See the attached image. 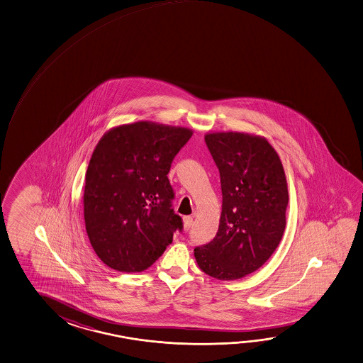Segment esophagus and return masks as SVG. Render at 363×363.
Instances as JSON below:
<instances>
[{
    "label": "esophagus",
    "instance_id": "34e87169",
    "mask_svg": "<svg viewBox=\"0 0 363 363\" xmlns=\"http://www.w3.org/2000/svg\"><path fill=\"white\" fill-rule=\"evenodd\" d=\"M183 223H184V229L185 230H189L191 228V225H193V218L191 216H185L183 218Z\"/></svg>",
    "mask_w": 363,
    "mask_h": 363
}]
</instances>
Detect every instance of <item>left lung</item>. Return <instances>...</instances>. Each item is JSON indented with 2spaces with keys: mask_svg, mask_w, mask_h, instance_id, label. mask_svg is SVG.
Here are the masks:
<instances>
[{
  "mask_svg": "<svg viewBox=\"0 0 363 363\" xmlns=\"http://www.w3.org/2000/svg\"><path fill=\"white\" fill-rule=\"evenodd\" d=\"M206 145L220 172L223 211L211 242L194 248L199 269L235 280L259 269L283 238L289 201L283 164L264 138L212 133Z\"/></svg>",
  "mask_w": 363,
  "mask_h": 363,
  "instance_id": "left-lung-1",
  "label": "left lung"
}]
</instances>
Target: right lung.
<instances>
[{
	"label": "right lung",
	"instance_id": "right-lung-1",
	"mask_svg": "<svg viewBox=\"0 0 363 363\" xmlns=\"http://www.w3.org/2000/svg\"><path fill=\"white\" fill-rule=\"evenodd\" d=\"M191 130L151 121L118 126L101 138L86 169V230L104 264L140 272L172 243L183 220L167 178Z\"/></svg>",
	"mask_w": 363,
	"mask_h": 363
}]
</instances>
